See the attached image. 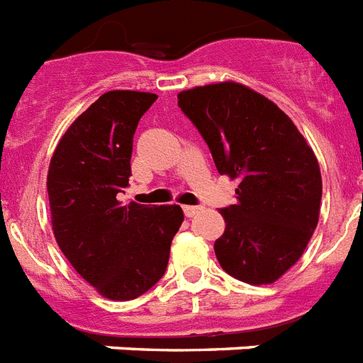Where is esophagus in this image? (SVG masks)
<instances>
[{"label":"esophagus","mask_w":363,"mask_h":363,"mask_svg":"<svg viewBox=\"0 0 363 363\" xmlns=\"http://www.w3.org/2000/svg\"><path fill=\"white\" fill-rule=\"evenodd\" d=\"M199 211H200L199 206H184L185 217H194V215L199 213Z\"/></svg>","instance_id":"esophagus-1"}]
</instances>
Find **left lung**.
Returning a JSON list of instances; mask_svg holds the SVG:
<instances>
[{
    "mask_svg": "<svg viewBox=\"0 0 363 363\" xmlns=\"http://www.w3.org/2000/svg\"><path fill=\"white\" fill-rule=\"evenodd\" d=\"M178 107L206 140L218 174L239 179L235 203L220 209V267L241 282L272 284L298 262L319 220L315 155L282 109L239 83L179 92Z\"/></svg>",
    "mask_w": 363,
    "mask_h": 363,
    "instance_id": "1",
    "label": "left lung"
}]
</instances>
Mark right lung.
I'll list each match as a JSON object with an SVG mask.
<instances>
[{"mask_svg": "<svg viewBox=\"0 0 363 363\" xmlns=\"http://www.w3.org/2000/svg\"><path fill=\"white\" fill-rule=\"evenodd\" d=\"M157 100L150 92L101 94L59 140L48 172L57 245L72 267L111 301H131L160 282L179 206L121 202L130 187L133 135Z\"/></svg>", "mask_w": 363, "mask_h": 363, "instance_id": "1", "label": "right lung"}]
</instances>
